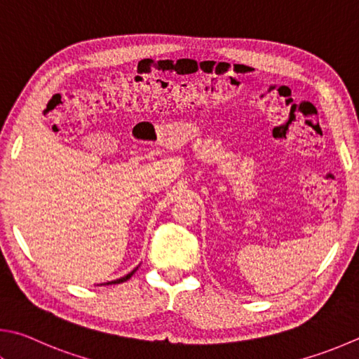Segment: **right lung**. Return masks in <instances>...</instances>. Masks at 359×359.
<instances>
[{"instance_id":"1","label":"right lung","mask_w":359,"mask_h":359,"mask_svg":"<svg viewBox=\"0 0 359 359\" xmlns=\"http://www.w3.org/2000/svg\"><path fill=\"white\" fill-rule=\"evenodd\" d=\"M138 270V266H136V269H133L132 271L128 273V275H126V276H122V278H119V279H114V281H108L105 285H111V284H121V283H123V281H127V279H130L133 276V273ZM102 285V284H100Z\"/></svg>"}]
</instances>
